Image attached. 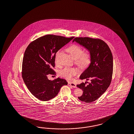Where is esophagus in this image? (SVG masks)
Returning a JSON list of instances; mask_svg holds the SVG:
<instances>
[{"label":"esophagus","mask_w":134,"mask_h":134,"mask_svg":"<svg viewBox=\"0 0 134 134\" xmlns=\"http://www.w3.org/2000/svg\"><path fill=\"white\" fill-rule=\"evenodd\" d=\"M68 85L72 86L73 88H76V84L75 83H72V82H68Z\"/></svg>","instance_id":"esophagus-1"}]
</instances>
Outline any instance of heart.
Here are the masks:
<instances>
[{"label": "heart", "instance_id": "heart-1", "mask_svg": "<svg viewBox=\"0 0 134 134\" xmlns=\"http://www.w3.org/2000/svg\"><path fill=\"white\" fill-rule=\"evenodd\" d=\"M67 52L72 58H75L76 64L81 67H85L90 62V54L89 52H83L82 49L78 45H72L67 49ZM61 50L58 51L55 57V62H58V58L61 53ZM78 73V70L75 68H65L60 72V75L67 79L70 80Z\"/></svg>", "mask_w": 134, "mask_h": 134}]
</instances>
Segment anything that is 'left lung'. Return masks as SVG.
<instances>
[{"mask_svg": "<svg viewBox=\"0 0 134 134\" xmlns=\"http://www.w3.org/2000/svg\"><path fill=\"white\" fill-rule=\"evenodd\" d=\"M76 42L89 52L91 63L80 76V80H90L86 85L82 82L76 86L83 91L80 100L90 103L96 100L108 89L112 77L113 58L108 45L102 40L90 37H76Z\"/></svg>", "mask_w": 134, "mask_h": 134, "instance_id": "1", "label": "left lung"}]
</instances>
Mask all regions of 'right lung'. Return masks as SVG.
I'll use <instances>...</instances> for the list:
<instances>
[{"label":"right lung","instance_id":"right-lung-1","mask_svg":"<svg viewBox=\"0 0 134 134\" xmlns=\"http://www.w3.org/2000/svg\"><path fill=\"white\" fill-rule=\"evenodd\" d=\"M47 35L33 41L26 48L22 67V76L30 92L40 100L48 101L58 94L66 80L58 77L48 80L47 75H55L57 52L74 38Z\"/></svg>","mask_w":134,"mask_h":134}]
</instances>
